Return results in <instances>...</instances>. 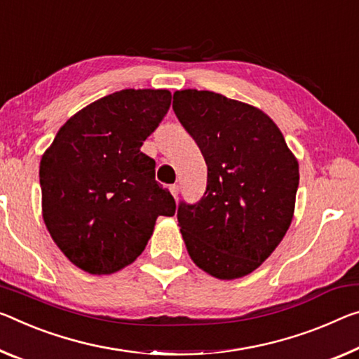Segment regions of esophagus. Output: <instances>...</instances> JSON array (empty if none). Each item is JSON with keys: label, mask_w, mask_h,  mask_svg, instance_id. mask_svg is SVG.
Segmentation results:
<instances>
[{"label": "esophagus", "mask_w": 359, "mask_h": 359, "mask_svg": "<svg viewBox=\"0 0 359 359\" xmlns=\"http://www.w3.org/2000/svg\"><path fill=\"white\" fill-rule=\"evenodd\" d=\"M169 190H170V193H172L174 198H177L179 196V191H180V187L179 185H170Z\"/></svg>", "instance_id": "esophagus-1"}]
</instances>
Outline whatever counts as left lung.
<instances>
[{"instance_id": "obj_1", "label": "left lung", "mask_w": 359, "mask_h": 359, "mask_svg": "<svg viewBox=\"0 0 359 359\" xmlns=\"http://www.w3.org/2000/svg\"><path fill=\"white\" fill-rule=\"evenodd\" d=\"M172 108L208 164L200 201L177 208L187 251L219 280L249 275L291 225L297 159L259 108L196 89L177 90Z\"/></svg>"}]
</instances>
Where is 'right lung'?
<instances>
[{
  "label": "right lung",
  "mask_w": 359,
  "mask_h": 359,
  "mask_svg": "<svg viewBox=\"0 0 359 359\" xmlns=\"http://www.w3.org/2000/svg\"><path fill=\"white\" fill-rule=\"evenodd\" d=\"M170 107L166 89H123L59 129L39 164L43 219L68 260L110 275L139 257L175 201L140 151Z\"/></svg>",
  "instance_id": "add662e5"
}]
</instances>
